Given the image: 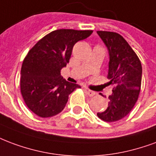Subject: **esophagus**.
Instances as JSON below:
<instances>
[{"label":"esophagus","mask_w":156,"mask_h":156,"mask_svg":"<svg viewBox=\"0 0 156 156\" xmlns=\"http://www.w3.org/2000/svg\"><path fill=\"white\" fill-rule=\"evenodd\" d=\"M86 92H87V94L89 96V97H93V96L96 94L95 92H93V91H92V90H87Z\"/></svg>","instance_id":"obj_1"}]
</instances>
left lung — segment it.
I'll use <instances>...</instances> for the list:
<instances>
[{
  "instance_id": "1",
  "label": "left lung",
  "mask_w": 156,
  "mask_h": 156,
  "mask_svg": "<svg viewBox=\"0 0 156 156\" xmlns=\"http://www.w3.org/2000/svg\"><path fill=\"white\" fill-rule=\"evenodd\" d=\"M109 52L107 85L112 86L108 97V107L98 112L100 119L115 122L122 119L132 110L139 98L142 67L139 58L126 40L116 32L97 31Z\"/></svg>"
}]
</instances>
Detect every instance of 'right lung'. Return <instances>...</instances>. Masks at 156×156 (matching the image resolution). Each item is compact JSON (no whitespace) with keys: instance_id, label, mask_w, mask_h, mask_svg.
<instances>
[{"instance_id":"add662e5","label":"right lung","mask_w":156,"mask_h":156,"mask_svg":"<svg viewBox=\"0 0 156 156\" xmlns=\"http://www.w3.org/2000/svg\"><path fill=\"white\" fill-rule=\"evenodd\" d=\"M93 30L60 29L46 34L25 56L20 72V92L25 105L35 115L46 118L63 110L69 95L80 88L61 76L76 43Z\"/></svg>"}]
</instances>
